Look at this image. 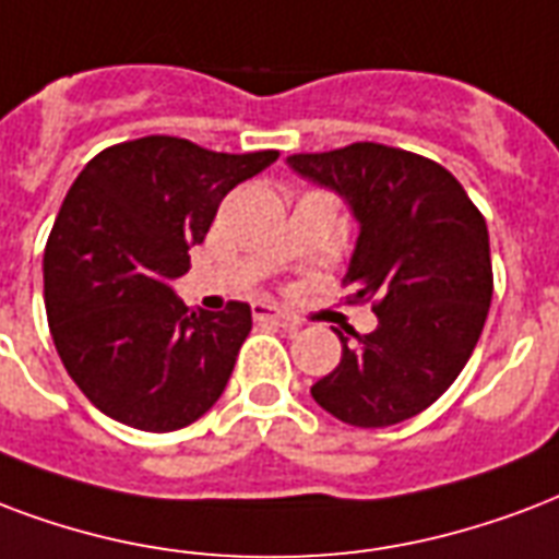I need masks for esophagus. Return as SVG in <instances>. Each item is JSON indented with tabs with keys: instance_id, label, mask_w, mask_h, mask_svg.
<instances>
[{
	"instance_id": "esophagus-1",
	"label": "esophagus",
	"mask_w": 559,
	"mask_h": 559,
	"mask_svg": "<svg viewBox=\"0 0 559 559\" xmlns=\"http://www.w3.org/2000/svg\"><path fill=\"white\" fill-rule=\"evenodd\" d=\"M251 310H254V322H266V325L287 328V331H296V328H298L296 319L284 317V313L272 308V305H254Z\"/></svg>"
}]
</instances>
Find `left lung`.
I'll list each match as a JSON object with an SVG mask.
<instances>
[{
  "mask_svg": "<svg viewBox=\"0 0 559 559\" xmlns=\"http://www.w3.org/2000/svg\"><path fill=\"white\" fill-rule=\"evenodd\" d=\"M287 164L346 195L360 237L343 287L372 305V334L340 336L334 372L310 386L322 411L355 428H386L428 411L478 346L492 301L484 213L431 157L383 143L289 155Z\"/></svg>",
  "mask_w": 559,
  "mask_h": 559,
  "instance_id": "left-lung-1",
  "label": "left lung"
}]
</instances>
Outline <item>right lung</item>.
<instances>
[{
    "label": "right lung",
    "mask_w": 559,
    "mask_h": 559,
    "mask_svg": "<svg viewBox=\"0 0 559 559\" xmlns=\"http://www.w3.org/2000/svg\"><path fill=\"white\" fill-rule=\"evenodd\" d=\"M275 157L148 134L79 173L43 251V301L63 369L105 416L166 433L223 395L251 308L195 313L169 281L190 270L225 195Z\"/></svg>",
    "instance_id": "1"
}]
</instances>
